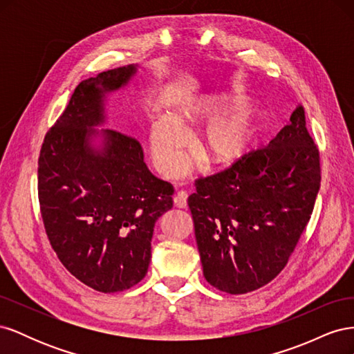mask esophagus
<instances>
[{"instance_id": "1", "label": "esophagus", "mask_w": 354, "mask_h": 354, "mask_svg": "<svg viewBox=\"0 0 354 354\" xmlns=\"http://www.w3.org/2000/svg\"><path fill=\"white\" fill-rule=\"evenodd\" d=\"M174 205L178 208H186L187 207V194L183 190H180L174 196Z\"/></svg>"}]
</instances>
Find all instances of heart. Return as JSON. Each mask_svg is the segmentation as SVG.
Wrapping results in <instances>:
<instances>
[{
	"mask_svg": "<svg viewBox=\"0 0 354 354\" xmlns=\"http://www.w3.org/2000/svg\"><path fill=\"white\" fill-rule=\"evenodd\" d=\"M232 103L220 95H201L180 104L177 120L162 115L152 124L151 149L156 168L162 174H173L181 162V147L186 134L178 121L202 122L223 111ZM239 108L223 112L203 128L199 136V149L208 162L216 167H232L250 153L261 128L259 112L251 106H243L245 100H236Z\"/></svg>",
	"mask_w": 354,
	"mask_h": 354,
	"instance_id": "heart-1",
	"label": "heart"
}]
</instances>
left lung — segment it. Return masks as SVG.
<instances>
[{"mask_svg":"<svg viewBox=\"0 0 354 354\" xmlns=\"http://www.w3.org/2000/svg\"><path fill=\"white\" fill-rule=\"evenodd\" d=\"M320 178L301 104L269 145L198 178L187 203L208 283L236 295L273 281L312 217Z\"/></svg>","mask_w":354,"mask_h":354,"instance_id":"obj_1","label":"left lung"}]
</instances>
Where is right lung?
Segmentation results:
<instances>
[{
    "label": "right lung",
    "instance_id": "1",
    "mask_svg": "<svg viewBox=\"0 0 354 354\" xmlns=\"http://www.w3.org/2000/svg\"><path fill=\"white\" fill-rule=\"evenodd\" d=\"M136 66L82 81L44 137L38 159L42 223L60 263L99 292L130 289L151 263L156 220L173 208L174 187L155 177L136 137L103 130L104 94L125 85Z\"/></svg>",
    "mask_w": 354,
    "mask_h": 354
}]
</instances>
